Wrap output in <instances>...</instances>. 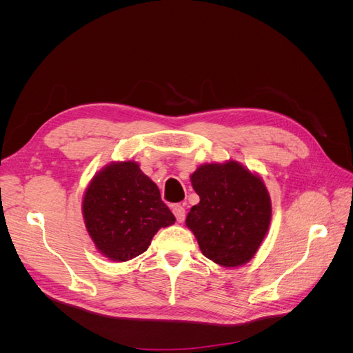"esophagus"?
I'll list each match as a JSON object with an SVG mask.
<instances>
[{"label":"esophagus","mask_w":353,"mask_h":353,"mask_svg":"<svg viewBox=\"0 0 353 353\" xmlns=\"http://www.w3.org/2000/svg\"><path fill=\"white\" fill-rule=\"evenodd\" d=\"M172 210H174V215L176 216V221L178 222H184V219H185V209L181 206V205H175L172 208Z\"/></svg>","instance_id":"esophagus-1"}]
</instances>
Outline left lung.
I'll list each match as a JSON object with an SVG mask.
<instances>
[{"instance_id":"obj_1","label":"left lung","mask_w":353,"mask_h":353,"mask_svg":"<svg viewBox=\"0 0 353 353\" xmlns=\"http://www.w3.org/2000/svg\"><path fill=\"white\" fill-rule=\"evenodd\" d=\"M190 179L200 201L190 209L185 225L201 253L223 268L250 262L272 216L263 179L237 160L200 165Z\"/></svg>"}]
</instances>
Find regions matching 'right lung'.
<instances>
[{
	"label": "right lung",
	"instance_id": "add662e5",
	"mask_svg": "<svg viewBox=\"0 0 353 353\" xmlns=\"http://www.w3.org/2000/svg\"><path fill=\"white\" fill-rule=\"evenodd\" d=\"M85 228L104 258L126 262L175 223L160 191L134 160L112 162L92 176L82 199Z\"/></svg>",
	"mask_w": 353,
	"mask_h": 353
}]
</instances>
